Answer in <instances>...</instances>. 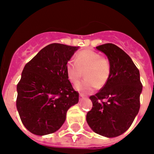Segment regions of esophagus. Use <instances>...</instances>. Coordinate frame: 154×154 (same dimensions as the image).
<instances>
[{"mask_svg": "<svg viewBox=\"0 0 154 154\" xmlns=\"http://www.w3.org/2000/svg\"><path fill=\"white\" fill-rule=\"evenodd\" d=\"M84 97H85V96H84V94H83V93H80V97H79V100H83V99L84 98Z\"/></svg>", "mask_w": 154, "mask_h": 154, "instance_id": "obj_1", "label": "esophagus"}]
</instances>
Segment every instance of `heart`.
<instances>
[{"label":"heart","mask_w":154,"mask_h":154,"mask_svg":"<svg viewBox=\"0 0 154 154\" xmlns=\"http://www.w3.org/2000/svg\"><path fill=\"white\" fill-rule=\"evenodd\" d=\"M66 72L70 81L77 84L83 74L86 78L76 86L78 91L91 93L97 88H103L109 81L112 73L109 60L92 50H84L77 54L76 61L69 60Z\"/></svg>","instance_id":"b5f03b06"}]
</instances>
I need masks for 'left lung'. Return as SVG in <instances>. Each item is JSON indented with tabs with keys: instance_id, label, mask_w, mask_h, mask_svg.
<instances>
[{
	"instance_id": "8db88e82",
	"label": "left lung",
	"mask_w": 154,
	"mask_h": 154,
	"mask_svg": "<svg viewBox=\"0 0 154 154\" xmlns=\"http://www.w3.org/2000/svg\"><path fill=\"white\" fill-rule=\"evenodd\" d=\"M108 57L112 73L107 84L90 99L93 107L87 122L95 133L107 137L122 134L140 109V73L128 54L112 43L97 47Z\"/></svg>"
}]
</instances>
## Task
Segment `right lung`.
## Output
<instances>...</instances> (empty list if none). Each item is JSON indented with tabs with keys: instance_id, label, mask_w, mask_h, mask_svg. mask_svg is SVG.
<instances>
[{
	"instance_id": "add662e5",
	"label": "right lung",
	"mask_w": 154,
	"mask_h": 154,
	"mask_svg": "<svg viewBox=\"0 0 154 154\" xmlns=\"http://www.w3.org/2000/svg\"><path fill=\"white\" fill-rule=\"evenodd\" d=\"M79 46L52 43L24 67L17 87V108L26 128L36 135L54 133L62 126L79 93L68 80L66 64Z\"/></svg>"
}]
</instances>
